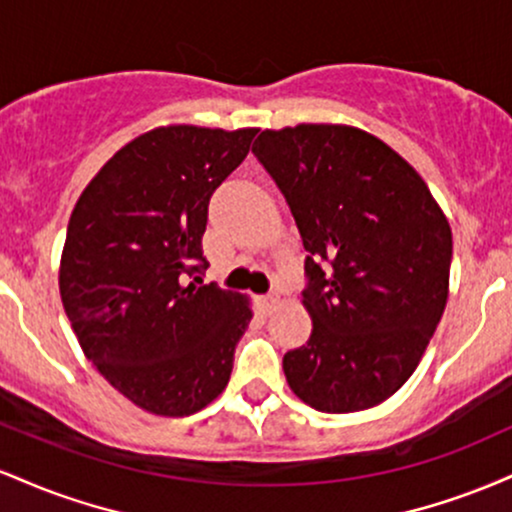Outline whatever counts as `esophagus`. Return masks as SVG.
<instances>
[{
    "label": "esophagus",
    "instance_id": "esophagus-1",
    "mask_svg": "<svg viewBox=\"0 0 512 512\" xmlns=\"http://www.w3.org/2000/svg\"><path fill=\"white\" fill-rule=\"evenodd\" d=\"M279 303H281V298L276 296V293H267V296H262V310L264 313H274L276 308H279Z\"/></svg>",
    "mask_w": 512,
    "mask_h": 512
}]
</instances>
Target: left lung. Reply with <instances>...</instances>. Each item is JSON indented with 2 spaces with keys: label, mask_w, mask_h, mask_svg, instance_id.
Here are the masks:
<instances>
[{
  "label": "left lung",
  "mask_w": 512,
  "mask_h": 512,
  "mask_svg": "<svg viewBox=\"0 0 512 512\" xmlns=\"http://www.w3.org/2000/svg\"><path fill=\"white\" fill-rule=\"evenodd\" d=\"M260 158L301 233L313 320L284 356L301 402L325 414L378 407L409 380L450 293L452 231L392 146L351 125L264 129Z\"/></svg>",
  "instance_id": "1"
}]
</instances>
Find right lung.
I'll return each mask as SVG.
<instances>
[{"label":"right lung","instance_id":"obj_1","mask_svg":"<svg viewBox=\"0 0 512 512\" xmlns=\"http://www.w3.org/2000/svg\"><path fill=\"white\" fill-rule=\"evenodd\" d=\"M257 127L163 125L122 146L76 199L60 296L81 351L134 407L190 416L226 390L252 320L236 291L204 286L209 197Z\"/></svg>","mask_w":512,"mask_h":512}]
</instances>
